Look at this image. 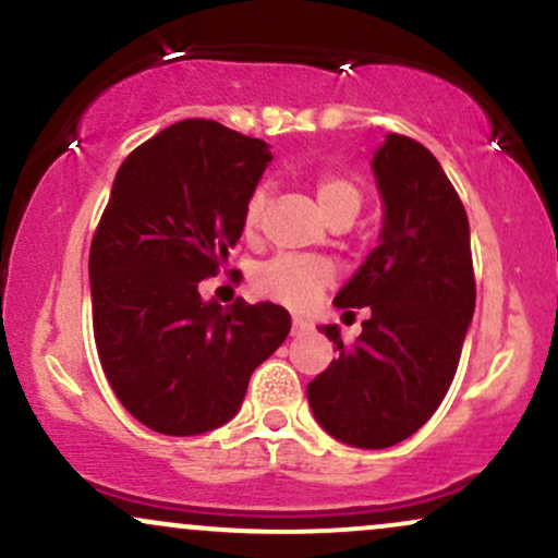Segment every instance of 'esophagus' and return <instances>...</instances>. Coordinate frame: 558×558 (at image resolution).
I'll return each instance as SVG.
<instances>
[{
    "label": "esophagus",
    "mask_w": 558,
    "mask_h": 558,
    "mask_svg": "<svg viewBox=\"0 0 558 558\" xmlns=\"http://www.w3.org/2000/svg\"><path fill=\"white\" fill-rule=\"evenodd\" d=\"M310 330V325L304 323V319H293V325H291V336H301V332H306Z\"/></svg>",
    "instance_id": "1"
}]
</instances>
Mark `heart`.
Returning a JSON list of instances; mask_svg holds the SVG:
<instances>
[{"label":"heart","mask_w":558,"mask_h":558,"mask_svg":"<svg viewBox=\"0 0 558 558\" xmlns=\"http://www.w3.org/2000/svg\"><path fill=\"white\" fill-rule=\"evenodd\" d=\"M315 196L323 215L330 220L336 217H356L362 209V191L351 178L343 172L323 170L317 172L315 181ZM267 207L265 189H257L248 196L246 207H243V233L254 235L262 226V215ZM332 280V270L328 262L306 259V257H278L265 262L257 272H254V291L259 296L280 301V304L296 306L304 310L312 301L319 296L325 286Z\"/></svg>","instance_id":"b5f03b06"}]
</instances>
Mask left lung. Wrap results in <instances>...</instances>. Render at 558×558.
I'll return each mask as SVG.
<instances>
[{
  "label": "left lung",
  "instance_id": "left-lung-1",
  "mask_svg": "<svg viewBox=\"0 0 558 558\" xmlns=\"http://www.w3.org/2000/svg\"><path fill=\"white\" fill-rule=\"evenodd\" d=\"M373 172L386 207L380 243L332 301L369 306V319L351 345L336 325L319 328L338 360L306 386L323 430L356 448L396 446L433 417L475 315L470 220L438 159L388 133Z\"/></svg>",
  "mask_w": 558,
  "mask_h": 558
}]
</instances>
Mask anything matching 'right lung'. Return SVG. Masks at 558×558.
<instances>
[{
	"instance_id": "1",
	"label": "right lung",
	"mask_w": 558,
	"mask_h": 558,
	"mask_svg": "<svg viewBox=\"0 0 558 558\" xmlns=\"http://www.w3.org/2000/svg\"><path fill=\"white\" fill-rule=\"evenodd\" d=\"M270 146L181 120L125 157L88 254L94 338L120 403L162 435H202L241 409L248 377L286 341L272 301H204L243 233Z\"/></svg>"
}]
</instances>
